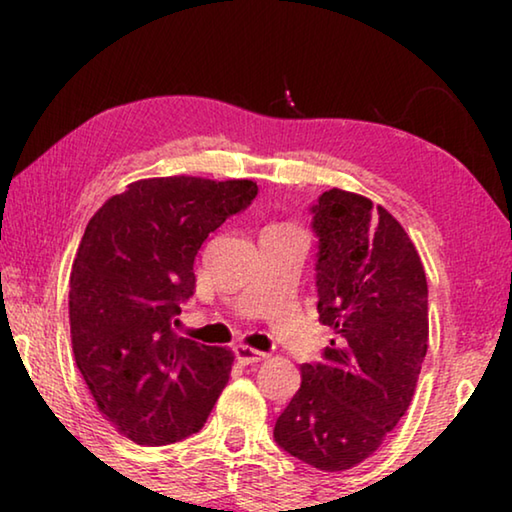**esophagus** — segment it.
<instances>
[{
    "label": "esophagus",
    "instance_id": "1",
    "mask_svg": "<svg viewBox=\"0 0 512 512\" xmlns=\"http://www.w3.org/2000/svg\"><path fill=\"white\" fill-rule=\"evenodd\" d=\"M235 357H237L241 363H246V366H248V363L264 361L266 354L259 352V350L248 348V345H244V343H239V345H235Z\"/></svg>",
    "mask_w": 512,
    "mask_h": 512
}]
</instances>
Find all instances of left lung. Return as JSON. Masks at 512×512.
Here are the masks:
<instances>
[{
  "label": "left lung",
  "instance_id": "8db88e82",
  "mask_svg": "<svg viewBox=\"0 0 512 512\" xmlns=\"http://www.w3.org/2000/svg\"><path fill=\"white\" fill-rule=\"evenodd\" d=\"M320 323L334 339L275 422L284 452L325 472L350 470L384 443L411 404L427 354V277L384 207L329 189L309 207Z\"/></svg>",
  "mask_w": 512,
  "mask_h": 512
}]
</instances>
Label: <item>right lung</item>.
Returning <instances> with one entry per match:
<instances>
[{
    "label": "right lung",
    "instance_id": "right-lung-1",
    "mask_svg": "<svg viewBox=\"0 0 512 512\" xmlns=\"http://www.w3.org/2000/svg\"><path fill=\"white\" fill-rule=\"evenodd\" d=\"M253 180L151 178L92 216L69 277L76 366L99 411L137 445H171L203 427L232 352L176 334L210 232L244 212Z\"/></svg>",
    "mask_w": 512,
    "mask_h": 512
}]
</instances>
